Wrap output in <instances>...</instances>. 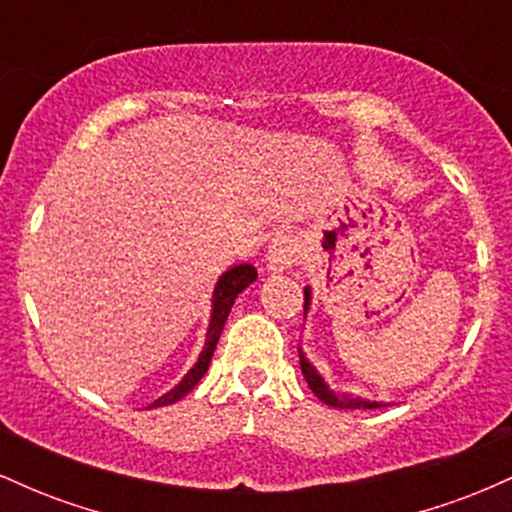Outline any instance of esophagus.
Here are the masks:
<instances>
[{"instance_id":"obj_1","label":"esophagus","mask_w":512,"mask_h":512,"mask_svg":"<svg viewBox=\"0 0 512 512\" xmlns=\"http://www.w3.org/2000/svg\"><path fill=\"white\" fill-rule=\"evenodd\" d=\"M298 257H301V245H298V240L293 236H286V233H279V236L269 243L267 269L274 274L286 272V269H291L293 264L298 262Z\"/></svg>"}]
</instances>
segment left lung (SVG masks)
I'll return each mask as SVG.
<instances>
[{"label":"left lung","mask_w":512,"mask_h":512,"mask_svg":"<svg viewBox=\"0 0 512 512\" xmlns=\"http://www.w3.org/2000/svg\"><path fill=\"white\" fill-rule=\"evenodd\" d=\"M305 313H308L310 308V289H305ZM298 356H301V370H303V378L305 383H308L310 390L315 392V397L320 399V402L330 404V407H337V409H378L383 407L380 402H368V399H361V397H351V395H337V392L330 390V385L322 380V375L317 373L313 363L308 361V358L303 356V351L298 349Z\"/></svg>","instance_id":"left-lung-1"}]
</instances>
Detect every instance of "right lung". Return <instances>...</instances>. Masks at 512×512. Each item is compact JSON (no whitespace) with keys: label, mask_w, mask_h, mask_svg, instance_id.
Segmentation results:
<instances>
[{"label":"right lung","mask_w":512,"mask_h":512,"mask_svg":"<svg viewBox=\"0 0 512 512\" xmlns=\"http://www.w3.org/2000/svg\"><path fill=\"white\" fill-rule=\"evenodd\" d=\"M255 279H257V269L252 267V264H238V267H231L226 274H221V279L216 281L214 298H211V320H209V330H207V344H204L202 354H199L195 366L187 370L185 378H182L180 383L173 387V390L158 397L156 402H151L146 409L166 407V404L178 402V399L185 397L187 392L195 390V385L204 378V373H207L211 356H214L216 344H219L223 325H226L228 313H231L233 303H236V298H238V293L248 289V286Z\"/></svg>","instance_id":"right-lung-1"}]
</instances>
